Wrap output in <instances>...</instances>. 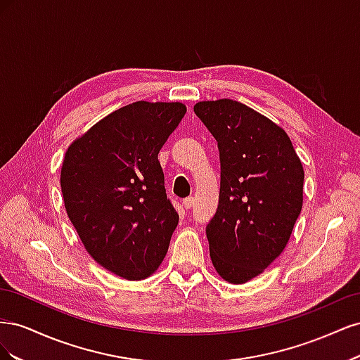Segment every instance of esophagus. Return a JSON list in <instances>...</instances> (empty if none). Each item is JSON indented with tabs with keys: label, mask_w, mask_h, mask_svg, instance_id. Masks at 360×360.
I'll return each mask as SVG.
<instances>
[{
	"label": "esophagus",
	"mask_w": 360,
	"mask_h": 360,
	"mask_svg": "<svg viewBox=\"0 0 360 360\" xmlns=\"http://www.w3.org/2000/svg\"><path fill=\"white\" fill-rule=\"evenodd\" d=\"M193 205V198L192 197H189V198H186V200H184L183 201V207H184V209H191V207Z\"/></svg>",
	"instance_id": "1"
}]
</instances>
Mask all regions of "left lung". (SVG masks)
<instances>
[{"instance_id":"1","label":"left lung","mask_w":360,"mask_h":360,"mask_svg":"<svg viewBox=\"0 0 360 360\" xmlns=\"http://www.w3.org/2000/svg\"><path fill=\"white\" fill-rule=\"evenodd\" d=\"M217 141L219 204L205 228L219 276L245 284L285 249L303 204V167L285 130L231 99L193 106Z\"/></svg>"}]
</instances>
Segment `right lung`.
<instances>
[{"label": "right lung", "mask_w": 360, "mask_h": 360, "mask_svg": "<svg viewBox=\"0 0 360 360\" xmlns=\"http://www.w3.org/2000/svg\"><path fill=\"white\" fill-rule=\"evenodd\" d=\"M184 114L180 102L126 105L76 138L64 156L69 219L86 252L117 276L146 279L167 255L179 213L158 155Z\"/></svg>", "instance_id": "1"}]
</instances>
